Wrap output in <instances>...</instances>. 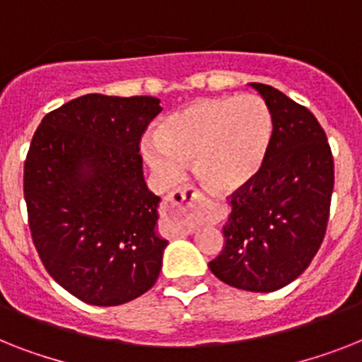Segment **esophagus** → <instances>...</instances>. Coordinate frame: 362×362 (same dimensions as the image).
I'll use <instances>...</instances> for the list:
<instances>
[{
	"label": "esophagus",
	"mask_w": 362,
	"mask_h": 362,
	"mask_svg": "<svg viewBox=\"0 0 362 362\" xmlns=\"http://www.w3.org/2000/svg\"><path fill=\"white\" fill-rule=\"evenodd\" d=\"M203 194L196 187H185L172 192L164 202V213L170 220L177 222L181 229L192 233L199 226L198 207L203 202Z\"/></svg>",
	"instance_id": "1"
}]
</instances>
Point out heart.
<instances>
[{
  "label": "heart",
  "mask_w": 362,
  "mask_h": 362,
  "mask_svg": "<svg viewBox=\"0 0 362 362\" xmlns=\"http://www.w3.org/2000/svg\"><path fill=\"white\" fill-rule=\"evenodd\" d=\"M274 140V116L259 95L198 100L175 110L142 153L163 185H175L194 172L216 192H235L261 174Z\"/></svg>",
  "instance_id": "b5f03b06"
}]
</instances>
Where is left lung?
Returning a JSON list of instances; mask_svg holds the SVG:
<instances>
[{
  "label": "left lung",
  "instance_id": "1",
  "mask_svg": "<svg viewBox=\"0 0 362 362\" xmlns=\"http://www.w3.org/2000/svg\"><path fill=\"white\" fill-rule=\"evenodd\" d=\"M250 86L270 107L274 140L261 174L231 194L226 246L209 268L240 291L274 292L301 276L320 250L335 166L325 131L309 109L270 85Z\"/></svg>",
  "mask_w": 362,
  "mask_h": 362
}]
</instances>
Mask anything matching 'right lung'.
Wrapping results in <instances>:
<instances>
[{
	"label": "right lung",
	"instance_id": "right-lung-1",
	"mask_svg": "<svg viewBox=\"0 0 362 362\" xmlns=\"http://www.w3.org/2000/svg\"><path fill=\"white\" fill-rule=\"evenodd\" d=\"M151 95L86 94L47 112L23 166L29 229L47 274L85 303L122 305L155 285L168 240L155 233L140 139Z\"/></svg>",
	"mask_w": 362,
	"mask_h": 362
}]
</instances>
